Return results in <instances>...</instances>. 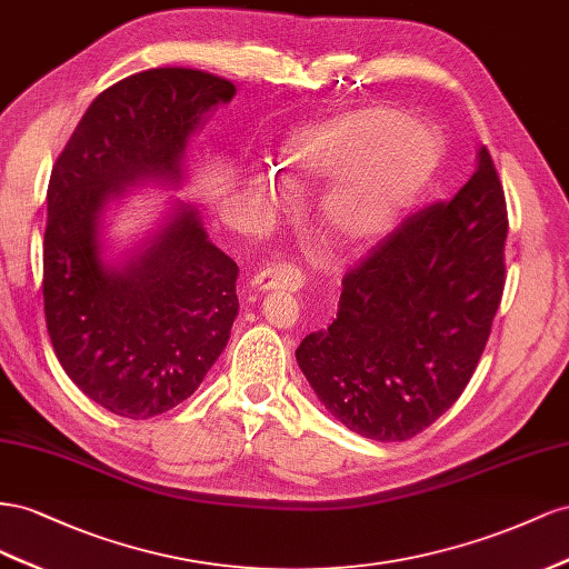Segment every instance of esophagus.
<instances>
[{"instance_id": "1", "label": "esophagus", "mask_w": 569, "mask_h": 569, "mask_svg": "<svg viewBox=\"0 0 569 569\" xmlns=\"http://www.w3.org/2000/svg\"><path fill=\"white\" fill-rule=\"evenodd\" d=\"M302 281L305 279L300 269L290 264H273L264 271H259L250 281V288L254 293H269V290H288V293H296Z\"/></svg>"}]
</instances>
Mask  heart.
<instances>
[{
    "instance_id": "b5f03b06",
    "label": "heart",
    "mask_w": 569,
    "mask_h": 569,
    "mask_svg": "<svg viewBox=\"0 0 569 569\" xmlns=\"http://www.w3.org/2000/svg\"><path fill=\"white\" fill-rule=\"evenodd\" d=\"M443 159L446 140L433 123L388 104L300 126L283 148L293 183L336 181L323 200V214L350 242L391 233L433 183ZM254 186L276 194L264 176Z\"/></svg>"
}]
</instances>
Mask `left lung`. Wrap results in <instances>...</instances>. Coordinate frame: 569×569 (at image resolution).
Masks as SVG:
<instances>
[{"label":"left lung","mask_w":569,"mask_h":569,"mask_svg":"<svg viewBox=\"0 0 569 569\" xmlns=\"http://www.w3.org/2000/svg\"><path fill=\"white\" fill-rule=\"evenodd\" d=\"M506 236V194L481 148L456 198L402 221L346 273L336 319L296 350L340 425L375 441H408L452 408L491 333Z\"/></svg>","instance_id":"1"}]
</instances>
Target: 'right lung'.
I'll list each match as a JSON object with an SVG mask.
<instances>
[{
	"mask_svg": "<svg viewBox=\"0 0 569 569\" xmlns=\"http://www.w3.org/2000/svg\"><path fill=\"white\" fill-rule=\"evenodd\" d=\"M236 94L231 80L152 69L97 94L47 188L44 319L69 379L104 410L150 419L190 398L238 317V264L200 209L171 200L131 248L111 214L133 188L178 190L190 136Z\"/></svg>",
	"mask_w": 569,
	"mask_h": 569,
	"instance_id": "obj_1",
	"label": "right lung"
}]
</instances>
